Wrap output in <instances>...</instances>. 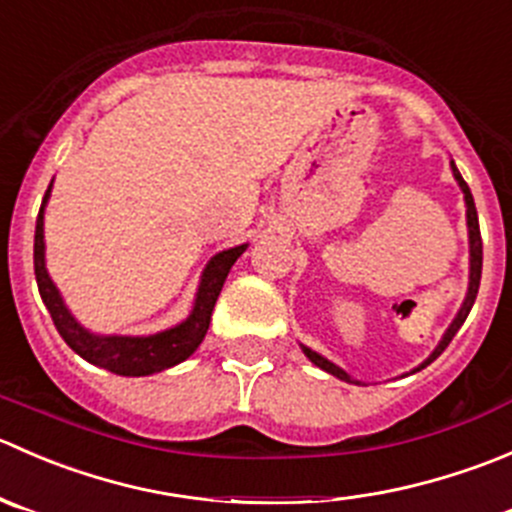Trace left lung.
I'll use <instances>...</instances> for the list:
<instances>
[{"mask_svg":"<svg viewBox=\"0 0 512 512\" xmlns=\"http://www.w3.org/2000/svg\"><path fill=\"white\" fill-rule=\"evenodd\" d=\"M450 169H453V176H455V181H458L460 191H463V199H465V221H468V244H470V281H468V293H465V301H463V306H460L458 316L453 318V323H450V326H448V331L443 333V338H440V343H438V346H435V351L430 353L426 361H423L421 366L416 368V371H421V368H426L428 363H433L435 358H438L440 353H443L445 348H448V343L453 341V336H455V333H458V328L465 323V318H468L470 308H473L475 296H478L480 273H483V239H480L478 211H475L473 194H470L468 184H465V181H463V176H460V171L455 169L453 161H450ZM301 348H303V353H306L308 361L316 363V366L321 368V371L331 373V376L341 378V381H346V383H356V386H361V381H356V378L348 376V373L343 371V368H338L336 363H331V361H328V358H323L321 353L311 351V348H308V346H301ZM416 371H413V373H416Z\"/></svg>","mask_w":512,"mask_h":512,"instance_id":"obj_1","label":"left lung"}]
</instances>
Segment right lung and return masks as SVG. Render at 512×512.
Segmentation results:
<instances>
[{"mask_svg": "<svg viewBox=\"0 0 512 512\" xmlns=\"http://www.w3.org/2000/svg\"><path fill=\"white\" fill-rule=\"evenodd\" d=\"M52 184L44 194L42 209L37 216V231H34V273H37L39 296L57 326L59 336L67 341L74 353L89 361L91 366H99L104 371L116 373V376H151V373L166 371L176 363L186 361L204 341L211 323V311L216 306L221 288H224L226 276L236 258L246 251L249 244L234 246L221 254H216L206 263L201 273L199 291H196L194 308L189 318L179 326L166 328V331L154 333V336H99V333L86 331L82 323L72 316V311L64 303L62 293L54 286L47 273V261H44V206H47Z\"/></svg>", "mask_w": 512, "mask_h": 512, "instance_id": "right-lung-1", "label": "right lung"}]
</instances>
